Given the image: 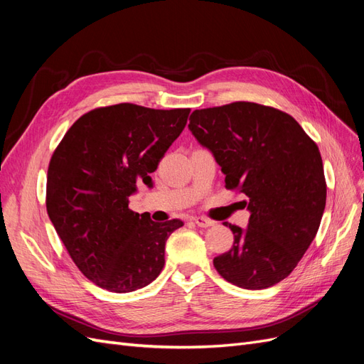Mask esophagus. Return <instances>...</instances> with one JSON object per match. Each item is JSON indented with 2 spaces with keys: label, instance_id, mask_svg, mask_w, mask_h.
Wrapping results in <instances>:
<instances>
[{
  "label": "esophagus",
  "instance_id": "34e87169",
  "mask_svg": "<svg viewBox=\"0 0 364 364\" xmlns=\"http://www.w3.org/2000/svg\"><path fill=\"white\" fill-rule=\"evenodd\" d=\"M194 223L199 226V228H209V226H214L213 220H209L206 217H194Z\"/></svg>",
  "mask_w": 364,
  "mask_h": 364
}]
</instances>
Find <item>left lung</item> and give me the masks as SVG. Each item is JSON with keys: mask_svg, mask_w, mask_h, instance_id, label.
Segmentation results:
<instances>
[{"mask_svg": "<svg viewBox=\"0 0 364 364\" xmlns=\"http://www.w3.org/2000/svg\"><path fill=\"white\" fill-rule=\"evenodd\" d=\"M188 129L222 167L226 188L247 196L249 225L225 223L234 245L214 258L215 270L247 290L287 278L314 240L326 203L316 142L289 114L250 102L194 111Z\"/></svg>", "mask_w": 364, "mask_h": 364, "instance_id": "8db88e82", "label": "left lung"}]
</instances>
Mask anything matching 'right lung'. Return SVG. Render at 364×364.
I'll return each instance as SVG.
<instances>
[{
	"mask_svg": "<svg viewBox=\"0 0 364 364\" xmlns=\"http://www.w3.org/2000/svg\"><path fill=\"white\" fill-rule=\"evenodd\" d=\"M190 109H150L132 103L82 115L54 150L47 178V213L74 264L98 287L129 293L158 278L165 241L183 226L151 222L129 209L138 183L178 138Z\"/></svg>",
	"mask_w": 364,
	"mask_h": 364,
	"instance_id": "1",
	"label": "right lung"
}]
</instances>
